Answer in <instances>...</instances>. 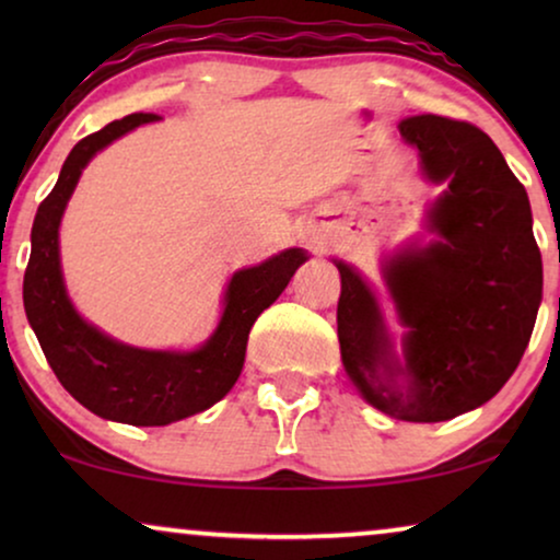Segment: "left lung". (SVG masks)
Here are the masks:
<instances>
[{
	"mask_svg": "<svg viewBox=\"0 0 560 560\" xmlns=\"http://www.w3.org/2000/svg\"><path fill=\"white\" fill-rule=\"evenodd\" d=\"M400 135L418 148L425 178L446 183L428 211L435 240L385 265L405 362L377 298L343 262L336 324L366 402L397 420L441 423L492 400L517 370L542 298V259L523 183L479 127L418 114Z\"/></svg>",
	"mask_w": 560,
	"mask_h": 560,
	"instance_id": "obj_1",
	"label": "left lung"
}]
</instances>
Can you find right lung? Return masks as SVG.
<instances>
[{
    "label": "right lung",
    "instance_id": "right-lung-1",
    "mask_svg": "<svg viewBox=\"0 0 560 560\" xmlns=\"http://www.w3.org/2000/svg\"><path fill=\"white\" fill-rule=\"evenodd\" d=\"M155 119L158 114H129L75 144L56 188L35 213L33 252L22 282L27 320L60 385L98 418L129 425H167L219 402L240 380L249 328L308 259L303 249H285L234 272L217 331L196 351L135 349L86 324L66 295L58 255L60 217L89 160L129 129Z\"/></svg>",
    "mask_w": 560,
    "mask_h": 560
}]
</instances>
